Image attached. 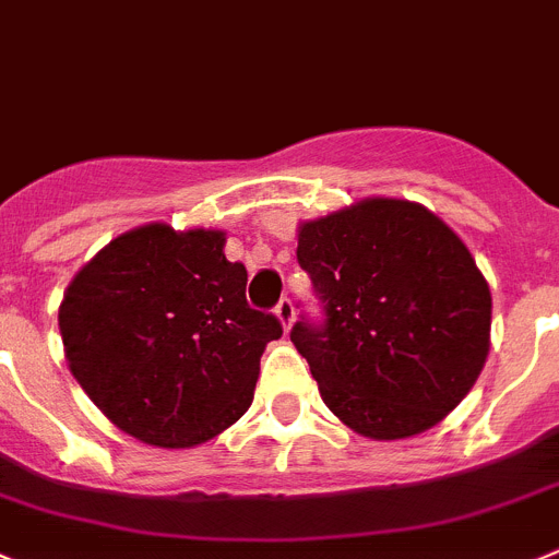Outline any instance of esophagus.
Returning a JSON list of instances; mask_svg holds the SVG:
<instances>
[{"mask_svg":"<svg viewBox=\"0 0 559 559\" xmlns=\"http://www.w3.org/2000/svg\"><path fill=\"white\" fill-rule=\"evenodd\" d=\"M275 317H278V322L284 325V331H289L292 322H295V306H292L289 297H281L278 306H275Z\"/></svg>","mask_w":559,"mask_h":559,"instance_id":"34e87169","label":"esophagus"}]
</instances>
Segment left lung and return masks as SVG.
I'll list each match as a JSON object with an SVG mask.
<instances>
[{
    "label": "left lung",
    "mask_w": 559,
    "mask_h": 559,
    "mask_svg": "<svg viewBox=\"0 0 559 559\" xmlns=\"http://www.w3.org/2000/svg\"><path fill=\"white\" fill-rule=\"evenodd\" d=\"M325 322H295L322 403L361 436L397 441L444 419L491 347V289L430 209L364 198L297 231Z\"/></svg>",
    "instance_id": "1"
}]
</instances>
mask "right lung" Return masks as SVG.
<instances>
[{"instance_id":"add662e5","label":"right lung","mask_w":559,"mask_h":559,"mask_svg":"<svg viewBox=\"0 0 559 559\" xmlns=\"http://www.w3.org/2000/svg\"><path fill=\"white\" fill-rule=\"evenodd\" d=\"M226 234L132 228L68 284L60 336L71 374L102 414L138 441L195 447L253 403L259 361L284 333L245 300L248 270Z\"/></svg>"}]
</instances>
